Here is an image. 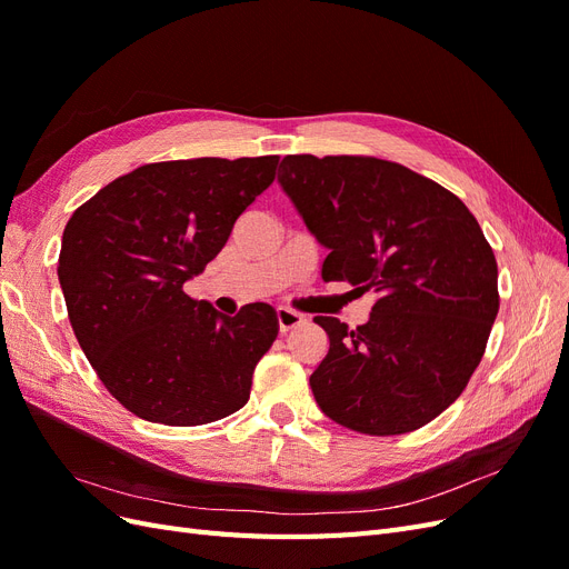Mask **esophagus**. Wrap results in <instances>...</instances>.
<instances>
[{
    "label": "esophagus",
    "mask_w": 569,
    "mask_h": 569,
    "mask_svg": "<svg viewBox=\"0 0 569 569\" xmlns=\"http://www.w3.org/2000/svg\"><path fill=\"white\" fill-rule=\"evenodd\" d=\"M306 322V318L297 311H289V308H278V325H280V332L287 335L289 330H297Z\"/></svg>",
    "instance_id": "34e87169"
}]
</instances>
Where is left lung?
<instances>
[{
	"instance_id": "left-lung-1",
	"label": "left lung",
	"mask_w": 569,
	"mask_h": 569,
	"mask_svg": "<svg viewBox=\"0 0 569 569\" xmlns=\"http://www.w3.org/2000/svg\"><path fill=\"white\" fill-rule=\"evenodd\" d=\"M278 180L330 249L322 280L377 295L356 330L313 318L330 337L311 375L318 406L372 437L432 422L468 387L498 313V266L477 218L435 180L375 157L291 153Z\"/></svg>"
}]
</instances>
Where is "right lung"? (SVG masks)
I'll return each mask as SVG.
<instances>
[{"label":"right lung","mask_w":569,"mask_h":569,"mask_svg":"<svg viewBox=\"0 0 569 569\" xmlns=\"http://www.w3.org/2000/svg\"><path fill=\"white\" fill-rule=\"evenodd\" d=\"M278 161L147 163L66 222L57 272L68 320L99 380L137 418L197 427L249 401L278 313L247 303L230 318L182 287L226 247Z\"/></svg>","instance_id":"obj_1"}]
</instances>
